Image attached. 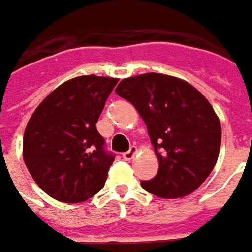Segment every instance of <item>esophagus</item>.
<instances>
[{"mask_svg":"<svg viewBox=\"0 0 252 252\" xmlns=\"http://www.w3.org/2000/svg\"><path fill=\"white\" fill-rule=\"evenodd\" d=\"M136 152H138V148L136 146H131V149L126 152V153H123V158L126 160V161H131L135 155H136Z\"/></svg>","mask_w":252,"mask_h":252,"instance_id":"esophagus-1","label":"esophagus"}]
</instances>
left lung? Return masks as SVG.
Wrapping results in <instances>:
<instances>
[{
    "label": "left lung",
    "mask_w": 252,
    "mask_h": 252,
    "mask_svg": "<svg viewBox=\"0 0 252 252\" xmlns=\"http://www.w3.org/2000/svg\"><path fill=\"white\" fill-rule=\"evenodd\" d=\"M116 94L135 106L158 158L157 175L142 188L162 198L193 193L220 155L222 129L210 102L185 80L160 73L124 78Z\"/></svg>",
    "instance_id": "1"
}]
</instances>
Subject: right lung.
I'll use <instances>...</instances> for the list:
<instances>
[{"label":"right lung","mask_w":252,"mask_h":252,"mask_svg":"<svg viewBox=\"0 0 252 252\" xmlns=\"http://www.w3.org/2000/svg\"><path fill=\"white\" fill-rule=\"evenodd\" d=\"M117 78L80 76L59 85L34 110L23 135V160L42 190L83 203L102 190L114 155L96 123Z\"/></svg>","instance_id":"1"}]
</instances>
